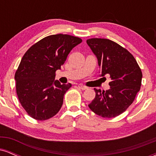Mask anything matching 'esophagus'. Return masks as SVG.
<instances>
[{
  "instance_id": "esophagus-1",
  "label": "esophagus",
  "mask_w": 156,
  "mask_h": 156,
  "mask_svg": "<svg viewBox=\"0 0 156 156\" xmlns=\"http://www.w3.org/2000/svg\"><path fill=\"white\" fill-rule=\"evenodd\" d=\"M78 87L80 89H82V90H85V89H87V87H86V86L83 85V84H78Z\"/></svg>"
}]
</instances>
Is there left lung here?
<instances>
[{"label": "left lung", "instance_id": "obj_1", "mask_svg": "<svg viewBox=\"0 0 156 156\" xmlns=\"http://www.w3.org/2000/svg\"><path fill=\"white\" fill-rule=\"evenodd\" d=\"M98 58L101 76L109 75L110 89L101 92L94 89L95 97L89 108L104 118L119 116L132 104L140 90L142 73L133 55L125 48L108 39L87 40Z\"/></svg>", "mask_w": 156, "mask_h": 156}]
</instances>
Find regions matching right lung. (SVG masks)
<instances>
[{
  "mask_svg": "<svg viewBox=\"0 0 156 156\" xmlns=\"http://www.w3.org/2000/svg\"><path fill=\"white\" fill-rule=\"evenodd\" d=\"M82 42L79 37L54 34L36 42L26 52L16 70V92L20 103L30 117L46 120L57 114L64 95L72 87L55 80L72 49Z\"/></svg>",
  "mask_w": 156,
  "mask_h": 156,
  "instance_id": "add662e5",
  "label": "right lung"
}]
</instances>
